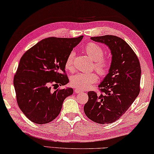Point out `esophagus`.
Listing matches in <instances>:
<instances>
[{
    "label": "esophagus",
    "instance_id": "1",
    "mask_svg": "<svg viewBox=\"0 0 154 154\" xmlns=\"http://www.w3.org/2000/svg\"><path fill=\"white\" fill-rule=\"evenodd\" d=\"M74 92H75V94H80V93H82L83 91H81V90H80V89H75L74 90Z\"/></svg>",
    "mask_w": 154,
    "mask_h": 154
}]
</instances>
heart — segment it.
I'll return each instance as SVG.
<instances>
[{"label":"heart","instance_id":"b5f03b06","mask_svg":"<svg viewBox=\"0 0 154 154\" xmlns=\"http://www.w3.org/2000/svg\"><path fill=\"white\" fill-rule=\"evenodd\" d=\"M87 54L94 60V67L100 76H105L109 72L110 63L109 60L103 57L104 50L99 45L94 42H90L85 47ZM74 52H70L65 60V67L69 71L74 69ZM97 80V75L95 72L79 73L73 75L70 81L73 87L80 90L89 88Z\"/></svg>","mask_w":154,"mask_h":154}]
</instances>
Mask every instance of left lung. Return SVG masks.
<instances>
[{
  "instance_id": "1",
  "label": "left lung",
  "mask_w": 154,
  "mask_h": 154,
  "mask_svg": "<svg viewBox=\"0 0 154 154\" xmlns=\"http://www.w3.org/2000/svg\"><path fill=\"white\" fill-rule=\"evenodd\" d=\"M91 39L107 45L112 57L109 73L98 86L100 94L88 92L84 111L95 123H111L127 111L139 94L140 62L132 48L119 37L104 35Z\"/></svg>"
}]
</instances>
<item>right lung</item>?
<instances>
[{"instance_id":"1","label":"right lung","mask_w":154,"mask_h":154,"mask_svg":"<svg viewBox=\"0 0 154 154\" xmlns=\"http://www.w3.org/2000/svg\"><path fill=\"white\" fill-rule=\"evenodd\" d=\"M82 37H48L22 55L14 85L17 105L32 122H51L59 115L64 100L72 95V88H59L52 92L50 85L54 88L69 82L65 70V60Z\"/></svg>"}]
</instances>
